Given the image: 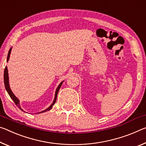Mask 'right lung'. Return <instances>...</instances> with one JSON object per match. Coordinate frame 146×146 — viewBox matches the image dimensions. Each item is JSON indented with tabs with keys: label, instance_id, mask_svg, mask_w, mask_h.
Returning <instances> with one entry per match:
<instances>
[{
	"label": "right lung",
	"instance_id": "right-lung-1",
	"mask_svg": "<svg viewBox=\"0 0 146 146\" xmlns=\"http://www.w3.org/2000/svg\"><path fill=\"white\" fill-rule=\"evenodd\" d=\"M11 48H10V50H9L8 51V56H7V60L6 62H8L9 59H10V54H11ZM4 86H5V88H6V90L7 92H8V94H9V96H10V97L11 98V99H12V100L13 101V102H14L15 103L16 105H17L18 107H19L21 110L22 111H23V110L21 108V107L20 106V102H19V99H18L17 97H16L14 94H13V93L12 92V91H11V90L10 88V84H9V77H8V68L6 66L5 69H4ZM64 80L62 82H61L60 83V84L58 86L56 90V92H55V95H54V100H53L52 103L51 105H50L47 108V109L44 110L43 111H41V112H38L39 113H42V112H46V111H48V110H50V109H51L52 106L54 105L55 102H56V98H57V95H58V91L60 88L62 84V83H63ZM38 114V113H37Z\"/></svg>",
	"mask_w": 146,
	"mask_h": 146
}]
</instances>
